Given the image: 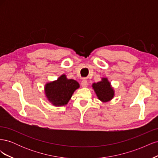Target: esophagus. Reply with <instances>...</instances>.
Returning a JSON list of instances; mask_svg holds the SVG:
<instances>
[{"mask_svg":"<svg viewBox=\"0 0 158 158\" xmlns=\"http://www.w3.org/2000/svg\"><path fill=\"white\" fill-rule=\"evenodd\" d=\"M81 85H82V86L83 88L87 87V86H88V81H87L86 80L84 79V80L82 81V82H81Z\"/></svg>","mask_w":158,"mask_h":158,"instance_id":"1","label":"esophagus"}]
</instances>
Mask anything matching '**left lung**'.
<instances>
[{
  "label": "left lung",
  "instance_id": "8db88e82",
  "mask_svg": "<svg viewBox=\"0 0 158 158\" xmlns=\"http://www.w3.org/2000/svg\"><path fill=\"white\" fill-rule=\"evenodd\" d=\"M92 88L98 99L102 102L110 101L114 95V89L106 78H103L100 82L94 83L92 84Z\"/></svg>",
  "mask_w": 158,
  "mask_h": 158
}]
</instances>
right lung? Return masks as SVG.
Masks as SVG:
<instances>
[{"instance_id":"add662e5","label":"right lung","mask_w":158,"mask_h":158,"mask_svg":"<svg viewBox=\"0 0 158 158\" xmlns=\"http://www.w3.org/2000/svg\"><path fill=\"white\" fill-rule=\"evenodd\" d=\"M80 84L73 79H67L65 74L53 82L47 83L45 86V95L55 106H63L68 103L74 91Z\"/></svg>"}]
</instances>
